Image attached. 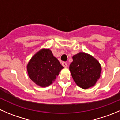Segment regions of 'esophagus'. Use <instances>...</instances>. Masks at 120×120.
<instances>
[{"label": "esophagus", "instance_id": "34e87169", "mask_svg": "<svg viewBox=\"0 0 120 120\" xmlns=\"http://www.w3.org/2000/svg\"><path fill=\"white\" fill-rule=\"evenodd\" d=\"M62 66H63L64 67L67 68V66H68V64H67V63L66 62H63L62 63Z\"/></svg>", "mask_w": 120, "mask_h": 120}]
</instances>
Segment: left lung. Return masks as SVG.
<instances>
[{"label": "left lung", "instance_id": "8db88e82", "mask_svg": "<svg viewBox=\"0 0 120 120\" xmlns=\"http://www.w3.org/2000/svg\"><path fill=\"white\" fill-rule=\"evenodd\" d=\"M72 60L70 71L77 85L84 89L95 86L101 71L97 59L88 53L79 52L73 56Z\"/></svg>", "mask_w": 120, "mask_h": 120}]
</instances>
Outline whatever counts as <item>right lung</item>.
Listing matches in <instances>:
<instances>
[{"label":"right lung","mask_w":120,"mask_h":120,"mask_svg":"<svg viewBox=\"0 0 120 120\" xmlns=\"http://www.w3.org/2000/svg\"><path fill=\"white\" fill-rule=\"evenodd\" d=\"M63 68L52 52L45 48L36 53L26 66L30 79L43 88L52 84Z\"/></svg>","instance_id":"1"}]
</instances>
